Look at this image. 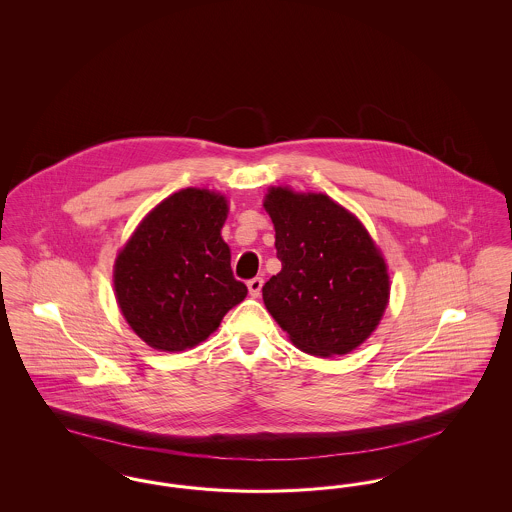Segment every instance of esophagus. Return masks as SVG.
<instances>
[{
    "mask_svg": "<svg viewBox=\"0 0 512 512\" xmlns=\"http://www.w3.org/2000/svg\"><path fill=\"white\" fill-rule=\"evenodd\" d=\"M247 290L251 297H259L261 290H263V278H253L247 282Z\"/></svg>",
    "mask_w": 512,
    "mask_h": 512,
    "instance_id": "1",
    "label": "esophagus"
}]
</instances>
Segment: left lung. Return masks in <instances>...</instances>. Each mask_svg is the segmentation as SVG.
Returning a JSON list of instances; mask_svg holds the SVG:
<instances>
[{"label": "left lung", "mask_w": 512, "mask_h": 512, "mask_svg": "<svg viewBox=\"0 0 512 512\" xmlns=\"http://www.w3.org/2000/svg\"><path fill=\"white\" fill-rule=\"evenodd\" d=\"M282 270L263 286L268 313L293 345L315 357L347 355L378 328L390 303V272L365 224L328 194L270 186Z\"/></svg>", "instance_id": "obj_1"}]
</instances>
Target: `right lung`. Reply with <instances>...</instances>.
Segmentation results:
<instances>
[{
  "label": "right lung",
  "instance_id": "1",
  "mask_svg": "<svg viewBox=\"0 0 512 512\" xmlns=\"http://www.w3.org/2000/svg\"><path fill=\"white\" fill-rule=\"evenodd\" d=\"M228 197L184 188L157 203L124 242L113 288L132 332L157 351H186L207 340L247 288L230 268L220 230Z\"/></svg>",
  "mask_w": 512,
  "mask_h": 512
}]
</instances>
